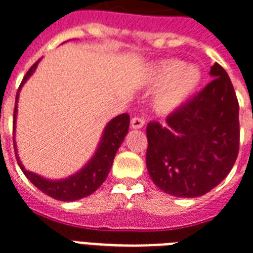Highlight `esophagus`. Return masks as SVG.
<instances>
[{"label":"esophagus","instance_id":"1","mask_svg":"<svg viewBox=\"0 0 253 253\" xmlns=\"http://www.w3.org/2000/svg\"><path fill=\"white\" fill-rule=\"evenodd\" d=\"M144 126V119L143 118H138V117H134V118L131 119V128H135V130H138V128H142Z\"/></svg>","mask_w":253,"mask_h":253}]
</instances>
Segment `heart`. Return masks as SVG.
I'll return each instance as SVG.
<instances>
[{
  "label": "heart",
  "mask_w": 253,
  "mask_h": 253,
  "mask_svg": "<svg viewBox=\"0 0 253 253\" xmlns=\"http://www.w3.org/2000/svg\"><path fill=\"white\" fill-rule=\"evenodd\" d=\"M203 73L196 65H184L179 59H162L148 69L146 84L158 87L152 107L161 115L175 113L199 88Z\"/></svg>",
  "instance_id": "heart-1"
}]
</instances>
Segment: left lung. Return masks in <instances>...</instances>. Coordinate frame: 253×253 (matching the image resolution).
<instances>
[{
	"label": "left lung",
	"mask_w": 253,
	"mask_h": 253,
	"mask_svg": "<svg viewBox=\"0 0 253 253\" xmlns=\"http://www.w3.org/2000/svg\"><path fill=\"white\" fill-rule=\"evenodd\" d=\"M213 80L169 114L147 125L146 165L152 182L178 198L207 194L228 175L239 154V103L228 74L215 63Z\"/></svg>",
	"instance_id": "obj_1"
}]
</instances>
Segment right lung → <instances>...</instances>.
<instances>
[{"instance_id": "obj_1", "label": "right lung", "mask_w": 253, "mask_h": 253, "mask_svg": "<svg viewBox=\"0 0 253 253\" xmlns=\"http://www.w3.org/2000/svg\"><path fill=\"white\" fill-rule=\"evenodd\" d=\"M40 59L33 65L24 80L21 82V86L18 87V92L15 95V107H14V121H13V130H15V117H17V102H18L19 90L24 86V84L29 80V77L34 73L37 65ZM128 126H130V117L128 114H121L118 117L111 119L107 126L103 130L102 139L99 142V146L96 148L94 157L87 162V165L84 169H80L78 172L71 175L66 179L61 180H49V179L42 178L40 175L34 172H30L25 169L24 165L21 163L17 154V144H15L14 136H13V144H14L15 158L18 162L19 169H22L25 176L34 184L40 191H42L46 195L51 196L54 199L62 200V202H73V200H80L82 198L91 195L94 191H96L98 187L106 180L107 175L110 172V169L113 166L115 154L118 151L119 146L122 144L125 136L128 132Z\"/></svg>"}]
</instances>
